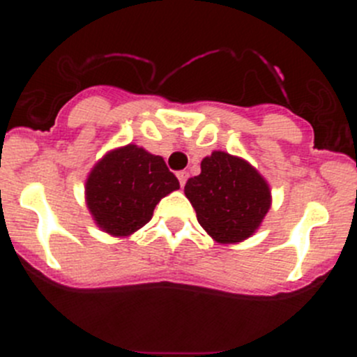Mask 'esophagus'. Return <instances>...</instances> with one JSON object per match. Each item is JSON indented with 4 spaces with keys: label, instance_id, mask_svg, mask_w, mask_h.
I'll return each instance as SVG.
<instances>
[{
    "label": "esophagus",
    "instance_id": "obj_1",
    "mask_svg": "<svg viewBox=\"0 0 357 357\" xmlns=\"http://www.w3.org/2000/svg\"><path fill=\"white\" fill-rule=\"evenodd\" d=\"M176 176H178L179 185H181V188H183V186H185V183H186V179H188V172H186V171H179Z\"/></svg>",
    "mask_w": 357,
    "mask_h": 357
}]
</instances>
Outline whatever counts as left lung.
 I'll use <instances>...</instances> for the list:
<instances>
[{"label": "left lung", "instance_id": "left-lung-1", "mask_svg": "<svg viewBox=\"0 0 357 357\" xmlns=\"http://www.w3.org/2000/svg\"><path fill=\"white\" fill-rule=\"evenodd\" d=\"M190 178L185 195L202 228L218 243L250 238L271 208V188L264 176L245 158L214 150Z\"/></svg>", "mask_w": 357, "mask_h": 357}]
</instances>
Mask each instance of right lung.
I'll return each mask as SVG.
<instances>
[{
  "mask_svg": "<svg viewBox=\"0 0 357 357\" xmlns=\"http://www.w3.org/2000/svg\"><path fill=\"white\" fill-rule=\"evenodd\" d=\"M176 190L179 181L164 158L129 143L107 152L93 165L84 197L102 231L128 238L152 219L158 202Z\"/></svg>",
  "mask_w": 357,
  "mask_h": 357,
  "instance_id": "add662e5",
  "label": "right lung"
}]
</instances>
